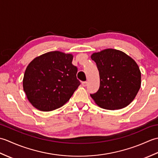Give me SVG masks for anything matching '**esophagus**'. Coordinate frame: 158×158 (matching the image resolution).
Instances as JSON below:
<instances>
[{
    "mask_svg": "<svg viewBox=\"0 0 158 158\" xmlns=\"http://www.w3.org/2000/svg\"><path fill=\"white\" fill-rule=\"evenodd\" d=\"M81 84H82V85L83 87H85V86H87V85H88V82H87V81H83L81 83Z\"/></svg>",
    "mask_w": 158,
    "mask_h": 158,
    "instance_id": "1",
    "label": "esophagus"
}]
</instances>
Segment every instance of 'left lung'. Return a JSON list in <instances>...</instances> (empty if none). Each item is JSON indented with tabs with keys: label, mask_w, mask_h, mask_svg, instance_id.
I'll use <instances>...</instances> for the list:
<instances>
[{
	"label": "left lung",
	"mask_w": 158,
	"mask_h": 158,
	"mask_svg": "<svg viewBox=\"0 0 158 158\" xmlns=\"http://www.w3.org/2000/svg\"><path fill=\"white\" fill-rule=\"evenodd\" d=\"M100 75V87L90 94L99 106L121 109L135 99L140 88L141 73L136 62L119 50L106 49L93 53Z\"/></svg>",
	"instance_id": "1"
}]
</instances>
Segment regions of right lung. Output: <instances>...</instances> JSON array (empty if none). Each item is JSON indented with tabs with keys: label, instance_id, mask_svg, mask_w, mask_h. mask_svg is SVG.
I'll return each mask as SVG.
<instances>
[{
	"label": "right lung",
	"instance_id": "obj_1",
	"mask_svg": "<svg viewBox=\"0 0 158 158\" xmlns=\"http://www.w3.org/2000/svg\"><path fill=\"white\" fill-rule=\"evenodd\" d=\"M73 56L55 51L35 58L26 69L23 90L32 105L43 111H50L69 101L78 86L77 68Z\"/></svg>",
	"mask_w": 158,
	"mask_h": 158
}]
</instances>
